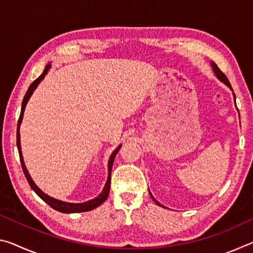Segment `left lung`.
Masks as SVG:
<instances>
[{
    "instance_id": "1",
    "label": "left lung",
    "mask_w": 253,
    "mask_h": 253,
    "mask_svg": "<svg viewBox=\"0 0 253 253\" xmlns=\"http://www.w3.org/2000/svg\"><path fill=\"white\" fill-rule=\"evenodd\" d=\"M211 65H212V67H213V70H214V72H215V75H216L217 78H219L221 81H223V83H224L226 85H228L229 88L232 89V87H231V84H230V81L228 80V78H226V76L223 74V72H222V71L219 69V67H217L214 62H212ZM234 98H235V95H234ZM151 196H152V199H153L154 201H155V202H156L158 205H161V207H162V204L158 203L157 201H156L155 199H154V196H153L152 194H151Z\"/></svg>"
}]
</instances>
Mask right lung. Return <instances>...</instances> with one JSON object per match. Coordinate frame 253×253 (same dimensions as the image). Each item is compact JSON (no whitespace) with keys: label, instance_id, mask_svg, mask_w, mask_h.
<instances>
[{"label":"right lung","instance_id":"right-lung-1","mask_svg":"<svg viewBox=\"0 0 253 253\" xmlns=\"http://www.w3.org/2000/svg\"><path fill=\"white\" fill-rule=\"evenodd\" d=\"M51 66L48 65L45 67L44 71L42 72V75L39 77V78H37L36 80L33 81V83L30 84V87L28 89L27 93H25V96L23 98V101H22V108H21V114H20V117H19V121H18V129H16V145H18V149H19V155H20V161H21V166H22V169H23V173L25 175V177H27L28 182L30 184V186H31L32 190L36 192V193L40 196V198L44 201V202L48 203L51 208L57 210L59 212H63V213H78V212H87V211H90V210L95 209L97 207H99L101 203H104L105 201L108 198V194H109V190H110V178H111V169H113V164H114V160H115V156H116V154L118 153L119 149H121L122 146H118L116 149H115L114 153L111 154V156L109 158V163H108V178H107V182H106V185L104 187V190H102L101 193L98 195V198L93 199L88 201V202H84V203H79V204H76V203H67V202H62V201H59V200H55L50 198L49 195L44 194L43 192H42L39 187H38L34 182L32 181L31 176H30L27 168H25L24 165V162H23V157H22V152H21V145H20V125H21V122H22V118H23V113H24V108H25V105H27V102L29 100V98L31 97L32 92L34 89L37 88V85L40 84V81L44 78V76L46 75V72L50 69Z\"/></svg>","mask_w":253,"mask_h":253}]
</instances>
